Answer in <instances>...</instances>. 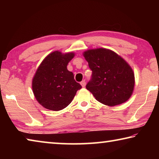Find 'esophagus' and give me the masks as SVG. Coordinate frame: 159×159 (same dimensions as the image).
Returning <instances> with one entry per match:
<instances>
[{
	"label": "esophagus",
	"mask_w": 159,
	"mask_h": 159,
	"mask_svg": "<svg viewBox=\"0 0 159 159\" xmlns=\"http://www.w3.org/2000/svg\"><path fill=\"white\" fill-rule=\"evenodd\" d=\"M80 85H81L83 88H84L85 86V80H83V81L80 82Z\"/></svg>",
	"instance_id": "obj_1"
}]
</instances>
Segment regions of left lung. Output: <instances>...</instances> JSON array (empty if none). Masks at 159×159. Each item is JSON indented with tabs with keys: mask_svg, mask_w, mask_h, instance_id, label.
Wrapping results in <instances>:
<instances>
[{
	"mask_svg": "<svg viewBox=\"0 0 159 159\" xmlns=\"http://www.w3.org/2000/svg\"><path fill=\"white\" fill-rule=\"evenodd\" d=\"M92 77L86 88L102 104L114 107L130 98L134 86V75L130 65L114 51L105 48L83 52Z\"/></svg>",
	"mask_w": 159,
	"mask_h": 159,
	"instance_id": "8db88e82",
	"label": "left lung"
}]
</instances>
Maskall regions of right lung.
<instances>
[{
	"label": "right lung",
	"instance_id": "add662e5",
	"mask_svg": "<svg viewBox=\"0 0 159 159\" xmlns=\"http://www.w3.org/2000/svg\"><path fill=\"white\" fill-rule=\"evenodd\" d=\"M74 57V52L62 54L55 51L38 68L32 80V89L36 100L45 109L52 111L64 109L82 88L66 68Z\"/></svg>",
	"mask_w": 159,
	"mask_h": 159
}]
</instances>
